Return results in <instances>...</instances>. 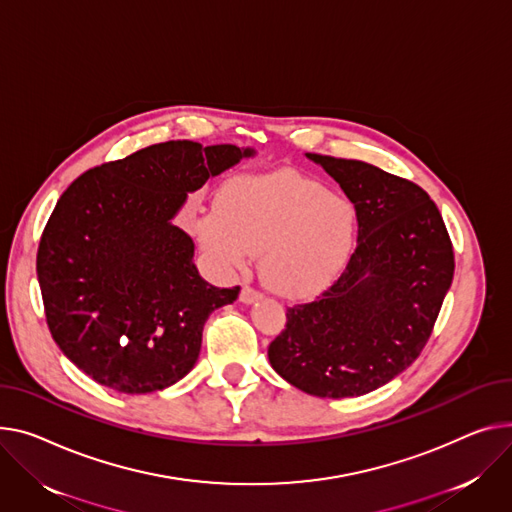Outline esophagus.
I'll list each match as a JSON object with an SVG mask.
<instances>
[{
    "instance_id": "esophagus-1",
    "label": "esophagus",
    "mask_w": 512,
    "mask_h": 512,
    "mask_svg": "<svg viewBox=\"0 0 512 512\" xmlns=\"http://www.w3.org/2000/svg\"><path fill=\"white\" fill-rule=\"evenodd\" d=\"M238 298H241V302H245V304H253V302H257L261 298V292L251 288V286H243L241 296H238Z\"/></svg>"
}]
</instances>
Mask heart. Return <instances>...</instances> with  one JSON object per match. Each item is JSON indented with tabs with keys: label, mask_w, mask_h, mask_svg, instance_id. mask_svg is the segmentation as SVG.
<instances>
[{
	"label": "heart",
	"mask_w": 512,
	"mask_h": 512,
	"mask_svg": "<svg viewBox=\"0 0 512 512\" xmlns=\"http://www.w3.org/2000/svg\"><path fill=\"white\" fill-rule=\"evenodd\" d=\"M199 243L226 271L261 251V280L286 298L325 290L346 269L358 236L354 203L296 173L228 181L197 224Z\"/></svg>",
	"instance_id": "b5f03b06"
}]
</instances>
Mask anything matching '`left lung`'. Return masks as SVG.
<instances>
[{"mask_svg": "<svg viewBox=\"0 0 512 512\" xmlns=\"http://www.w3.org/2000/svg\"><path fill=\"white\" fill-rule=\"evenodd\" d=\"M358 214V245L313 302L288 306L271 366L315 397H358L387 385L424 350L455 271L453 243L430 195L362 160L306 154Z\"/></svg>", "mask_w": 512, "mask_h": 512, "instance_id": "1", "label": "left lung"}]
</instances>
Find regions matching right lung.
I'll list each match as a JSON object with an SVG mask.
<instances>
[{
    "label": "right lung",
    "mask_w": 512,
    "mask_h": 512,
    "mask_svg": "<svg viewBox=\"0 0 512 512\" xmlns=\"http://www.w3.org/2000/svg\"><path fill=\"white\" fill-rule=\"evenodd\" d=\"M253 154L164 142L94 166L63 191L37 276L55 344L98 385L154 393L193 368L203 325L241 286L203 280L191 236L173 218L187 193Z\"/></svg>",
    "instance_id": "add662e5"
}]
</instances>
